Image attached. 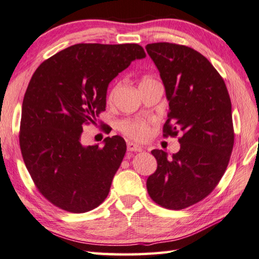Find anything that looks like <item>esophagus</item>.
<instances>
[{
	"instance_id": "1",
	"label": "esophagus",
	"mask_w": 259,
	"mask_h": 259,
	"mask_svg": "<svg viewBox=\"0 0 259 259\" xmlns=\"http://www.w3.org/2000/svg\"><path fill=\"white\" fill-rule=\"evenodd\" d=\"M127 150L131 151V152H140V151H142L143 148L139 144L133 143V142H128L127 143Z\"/></svg>"
}]
</instances>
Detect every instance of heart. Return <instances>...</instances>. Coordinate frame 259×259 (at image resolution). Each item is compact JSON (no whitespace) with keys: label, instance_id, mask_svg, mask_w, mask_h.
Returning <instances> with one entry per match:
<instances>
[{"label":"heart","instance_id":"b5f03b06","mask_svg":"<svg viewBox=\"0 0 259 259\" xmlns=\"http://www.w3.org/2000/svg\"><path fill=\"white\" fill-rule=\"evenodd\" d=\"M153 82H155L153 79H151V77L146 76V77H143L142 81H141L140 85L153 83ZM117 87H118V84H116L113 88V89L110 90L109 96H108L109 100L113 99ZM119 130L123 132V133L126 136H128V138L133 139V140H138V141L146 140L151 134L150 121H146L144 119H125V120H121L119 123Z\"/></svg>","mask_w":259,"mask_h":259}]
</instances>
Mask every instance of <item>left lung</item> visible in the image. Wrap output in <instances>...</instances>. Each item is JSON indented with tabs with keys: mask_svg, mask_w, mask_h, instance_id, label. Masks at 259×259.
Returning a JSON list of instances; mask_svg holds the SVG:
<instances>
[{
	"mask_svg": "<svg viewBox=\"0 0 259 259\" xmlns=\"http://www.w3.org/2000/svg\"><path fill=\"white\" fill-rule=\"evenodd\" d=\"M145 50L169 101L163 136L183 132L171 159L162 150L151 151L158 168L146 188L160 206L182 209L205 198L226 171L235 142L231 100L221 75L201 53L170 42L149 44Z\"/></svg>",
	"mask_w": 259,
	"mask_h": 259,
	"instance_id": "8db88e82",
	"label": "left lung"
}]
</instances>
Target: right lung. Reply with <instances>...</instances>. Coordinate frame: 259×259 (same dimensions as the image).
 I'll return each mask as SVG.
<instances>
[{
    "label": "right lung",
    "instance_id": "right-lung-1",
    "mask_svg": "<svg viewBox=\"0 0 259 259\" xmlns=\"http://www.w3.org/2000/svg\"><path fill=\"white\" fill-rule=\"evenodd\" d=\"M138 44H76L42 62L23 97L20 149L38 190L54 205L72 213L99 206L123 161L121 136L104 146H84V124L106 110L108 84L135 60Z\"/></svg>",
    "mask_w": 259,
    "mask_h": 259
}]
</instances>
